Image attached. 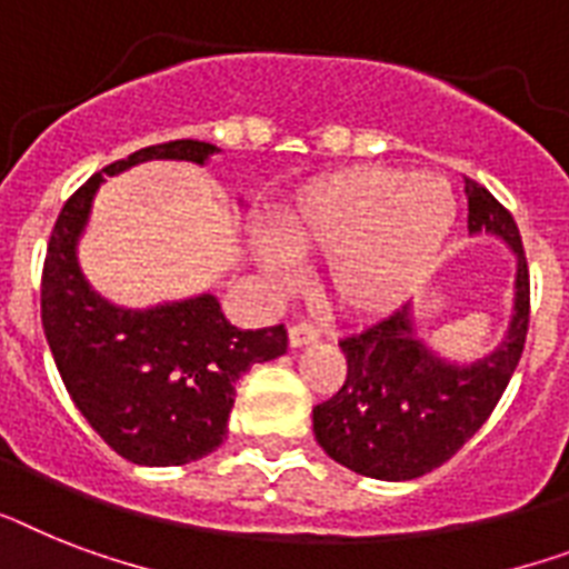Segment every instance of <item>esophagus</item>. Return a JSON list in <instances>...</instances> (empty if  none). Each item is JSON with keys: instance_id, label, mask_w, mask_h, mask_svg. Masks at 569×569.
Returning a JSON list of instances; mask_svg holds the SVG:
<instances>
[{"instance_id": "obj_1", "label": "esophagus", "mask_w": 569, "mask_h": 569, "mask_svg": "<svg viewBox=\"0 0 569 569\" xmlns=\"http://www.w3.org/2000/svg\"><path fill=\"white\" fill-rule=\"evenodd\" d=\"M318 339H321V330L312 321H298V325L289 327V345L292 348H303V345H312Z\"/></svg>"}]
</instances>
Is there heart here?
Instances as JSON below:
<instances>
[{"label": "heart", "instance_id": "heart-1", "mask_svg": "<svg viewBox=\"0 0 569 569\" xmlns=\"http://www.w3.org/2000/svg\"><path fill=\"white\" fill-rule=\"evenodd\" d=\"M452 221L456 198L447 180L380 166L312 180L277 216L289 248L327 257V292L353 316L389 312L412 292ZM260 260L274 274H289V253L271 239L260 242Z\"/></svg>", "mask_w": 569, "mask_h": 569}]
</instances>
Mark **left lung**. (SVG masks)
Segmentation results:
<instances>
[{
	"mask_svg": "<svg viewBox=\"0 0 569 569\" xmlns=\"http://www.w3.org/2000/svg\"><path fill=\"white\" fill-rule=\"evenodd\" d=\"M470 233H497L517 253V300L509 336L491 357L447 365L415 339L409 309L339 341L348 377L312 409L316 441L332 461L386 482L418 479L452 459L500 403L529 332V266L517 221L465 178Z\"/></svg>",
	"mask_w": 569,
	"mask_h": 569,
	"instance_id": "left-lung-1",
	"label": "left lung"
}]
</instances>
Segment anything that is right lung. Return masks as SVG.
I'll use <instances>...</instances> for the list:
<instances>
[{
	"mask_svg": "<svg viewBox=\"0 0 569 569\" xmlns=\"http://www.w3.org/2000/svg\"><path fill=\"white\" fill-rule=\"evenodd\" d=\"M212 151L210 142L172 140L104 166L69 196L46 248L40 316L60 380L101 441L133 465L169 468L216 450L239 377L289 345L283 325L237 330L210 295L149 312L110 307L78 271L76 242L101 174L142 160L204 163Z\"/></svg>",
	"mask_w": 569,
	"mask_h": 569,
	"instance_id": "obj_1",
	"label": "right lung"
}]
</instances>
